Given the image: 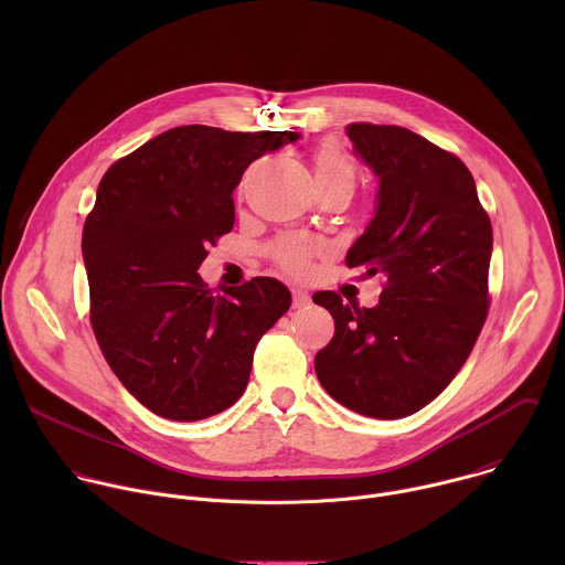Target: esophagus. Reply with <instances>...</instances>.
Segmentation results:
<instances>
[{
    "instance_id": "1",
    "label": "esophagus",
    "mask_w": 565,
    "mask_h": 565,
    "mask_svg": "<svg viewBox=\"0 0 565 565\" xmlns=\"http://www.w3.org/2000/svg\"><path fill=\"white\" fill-rule=\"evenodd\" d=\"M306 306H310L308 292H303L299 288H292V308H306Z\"/></svg>"
}]
</instances>
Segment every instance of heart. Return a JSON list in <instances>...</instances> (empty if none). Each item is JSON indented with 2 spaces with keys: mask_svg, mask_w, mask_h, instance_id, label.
I'll list each match as a JSON object with an SVG mask.
<instances>
[{
  "mask_svg": "<svg viewBox=\"0 0 565 565\" xmlns=\"http://www.w3.org/2000/svg\"><path fill=\"white\" fill-rule=\"evenodd\" d=\"M315 181L317 183H331V181H347L353 185L355 181V168L349 160V156L333 142L321 145L315 151ZM277 259L279 264L290 273H303L310 257V246L303 241H284L277 246Z\"/></svg>",
  "mask_w": 565,
  "mask_h": 565,
  "instance_id": "b5f03b06",
  "label": "heart"
}]
</instances>
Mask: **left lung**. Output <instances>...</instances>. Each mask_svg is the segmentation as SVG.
<instances>
[{"mask_svg": "<svg viewBox=\"0 0 565 565\" xmlns=\"http://www.w3.org/2000/svg\"><path fill=\"white\" fill-rule=\"evenodd\" d=\"M347 134L377 177L373 218L347 264L386 277V288L373 308L312 295L335 319L315 373L351 412L395 420L454 380L486 324L492 223L454 153L395 125L355 122Z\"/></svg>", "mask_w": 565, "mask_h": 565, "instance_id": "left-lung-1", "label": "left lung"}]
</instances>
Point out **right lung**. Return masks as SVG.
I'll return each mask as SVG.
<instances>
[{
  "instance_id": "1",
  "label": "right lung",
  "mask_w": 565,
  "mask_h": 565,
  "mask_svg": "<svg viewBox=\"0 0 565 565\" xmlns=\"http://www.w3.org/2000/svg\"><path fill=\"white\" fill-rule=\"evenodd\" d=\"M299 138L185 125L103 177L83 230L92 327L111 371L156 416L192 423L232 407L257 342L290 308L273 277L212 295L196 270L234 225L232 192L248 166Z\"/></svg>"
}]
</instances>
